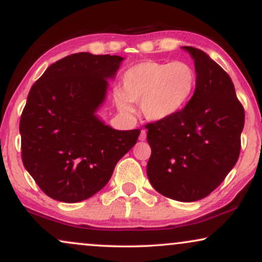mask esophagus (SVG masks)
Instances as JSON below:
<instances>
[{
  "mask_svg": "<svg viewBox=\"0 0 262 262\" xmlns=\"http://www.w3.org/2000/svg\"><path fill=\"white\" fill-rule=\"evenodd\" d=\"M139 140H140V141L146 140V130H145V129H142V130L140 132V135H139Z\"/></svg>",
  "mask_w": 262,
  "mask_h": 262,
  "instance_id": "1",
  "label": "esophagus"
}]
</instances>
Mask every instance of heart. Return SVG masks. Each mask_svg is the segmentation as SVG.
Here are the masks:
<instances>
[{"mask_svg": "<svg viewBox=\"0 0 262 262\" xmlns=\"http://www.w3.org/2000/svg\"><path fill=\"white\" fill-rule=\"evenodd\" d=\"M196 82V72L188 62L144 61L124 73L121 90L114 93L115 102L125 115L134 113V102L140 103L148 120H166L186 105Z\"/></svg>", "mask_w": 262, "mask_h": 262, "instance_id": "heart-1", "label": "heart"}]
</instances>
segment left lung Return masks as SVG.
Instances as JSON below:
<instances>
[{"label":"left lung","instance_id":"1","mask_svg":"<svg viewBox=\"0 0 262 262\" xmlns=\"http://www.w3.org/2000/svg\"><path fill=\"white\" fill-rule=\"evenodd\" d=\"M183 49L194 58L196 87L179 113L145 125L152 149L147 176L164 196L191 202L210 195L235 166L245 109L221 66L199 49Z\"/></svg>","mask_w":262,"mask_h":262}]
</instances>
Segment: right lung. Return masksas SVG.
I'll return each instance as SVG.
<instances>
[{
    "instance_id": "add662e5",
    "label": "right lung",
    "mask_w": 262,
    "mask_h": 262,
    "mask_svg": "<svg viewBox=\"0 0 262 262\" xmlns=\"http://www.w3.org/2000/svg\"><path fill=\"white\" fill-rule=\"evenodd\" d=\"M123 58L73 54L33 83L20 118L21 158L38 187L62 202L86 200L109 182L139 129L116 130L95 115Z\"/></svg>"
}]
</instances>
